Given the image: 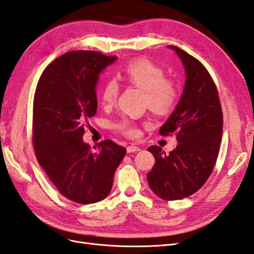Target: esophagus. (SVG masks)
Returning a JSON list of instances; mask_svg holds the SVG:
<instances>
[{
	"label": "esophagus",
	"mask_w": 254,
	"mask_h": 254,
	"mask_svg": "<svg viewBox=\"0 0 254 254\" xmlns=\"http://www.w3.org/2000/svg\"><path fill=\"white\" fill-rule=\"evenodd\" d=\"M140 150H141L140 147H137V146H135L133 144L127 146V152L128 153H130V152H136V151H140Z\"/></svg>",
	"instance_id": "1"
}]
</instances>
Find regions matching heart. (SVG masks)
I'll return each instance as SVG.
<instances>
[{
  "label": "heart",
  "mask_w": 254,
  "mask_h": 254,
  "mask_svg": "<svg viewBox=\"0 0 254 254\" xmlns=\"http://www.w3.org/2000/svg\"><path fill=\"white\" fill-rule=\"evenodd\" d=\"M120 77L127 83L145 91V103L159 115L171 112L179 99L177 83L166 77L165 71L149 59L140 58L130 61L120 72ZM120 86L115 79L107 80L101 90V102L105 108L113 107L118 101ZM113 128L128 137H137L141 131L136 123L124 118L115 123Z\"/></svg>",
  "instance_id": "b5f03b06"
}]
</instances>
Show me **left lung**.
<instances>
[{"mask_svg": "<svg viewBox=\"0 0 254 254\" xmlns=\"http://www.w3.org/2000/svg\"><path fill=\"white\" fill-rule=\"evenodd\" d=\"M174 50L186 68L187 81L180 102L159 133L176 135L177 147L166 155L150 146L156 159L147 181L164 200L187 198L209 179L216 163L222 134V110L218 91L205 66L183 50Z\"/></svg>", "mask_w": 254, "mask_h": 254, "instance_id": "left-lung-1", "label": "left lung"}]
</instances>
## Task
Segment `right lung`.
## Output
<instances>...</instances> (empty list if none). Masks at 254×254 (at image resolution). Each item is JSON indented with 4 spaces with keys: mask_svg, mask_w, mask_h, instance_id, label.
I'll list each match as a JSON object with an SVG mask.
<instances>
[{
    "mask_svg": "<svg viewBox=\"0 0 254 254\" xmlns=\"http://www.w3.org/2000/svg\"><path fill=\"white\" fill-rule=\"evenodd\" d=\"M117 56L72 51L51 63L38 81L33 106V146L59 193L80 204L109 195L126 148L111 140L92 150L82 136L97 110L98 74ZM95 148V147H94Z\"/></svg>",
    "mask_w": 254,
    "mask_h": 254,
    "instance_id": "1",
    "label": "right lung"
}]
</instances>
